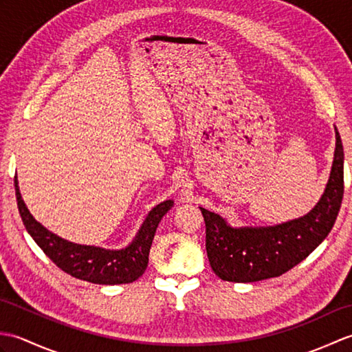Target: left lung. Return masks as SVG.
I'll return each mask as SVG.
<instances>
[{
	"instance_id": "8db88e82",
	"label": "left lung",
	"mask_w": 352,
	"mask_h": 352,
	"mask_svg": "<svg viewBox=\"0 0 352 352\" xmlns=\"http://www.w3.org/2000/svg\"><path fill=\"white\" fill-rule=\"evenodd\" d=\"M330 178L322 197L298 219L269 227H231L226 218L201 208L206 250L213 272L223 281L254 283L280 276L315 251L330 233L343 198V145L338 129Z\"/></svg>"
}]
</instances>
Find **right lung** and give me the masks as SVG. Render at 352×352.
Masks as SVG:
<instances>
[{
    "label": "right lung",
    "mask_w": 352,
    "mask_h": 352,
    "mask_svg": "<svg viewBox=\"0 0 352 352\" xmlns=\"http://www.w3.org/2000/svg\"><path fill=\"white\" fill-rule=\"evenodd\" d=\"M14 190L22 222L39 248L66 274L95 284H126L136 281L148 266L149 250L157 227L163 216L174 207L172 199L157 204L148 213L131 243L122 250H106L101 246L74 243L51 233L30 213L21 197L18 177H14Z\"/></svg>",
    "instance_id": "1"
}]
</instances>
